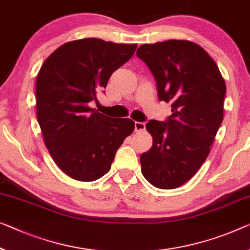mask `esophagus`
I'll return each instance as SVG.
<instances>
[{"label":"esophagus","instance_id":"1","mask_svg":"<svg viewBox=\"0 0 250 250\" xmlns=\"http://www.w3.org/2000/svg\"><path fill=\"white\" fill-rule=\"evenodd\" d=\"M145 129V123L144 122H135V130L136 132H141V130Z\"/></svg>","mask_w":250,"mask_h":250}]
</instances>
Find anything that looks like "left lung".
I'll use <instances>...</instances> for the list:
<instances>
[{
  "instance_id": "1",
  "label": "left lung",
  "mask_w": 250,
  "mask_h": 250,
  "mask_svg": "<svg viewBox=\"0 0 250 250\" xmlns=\"http://www.w3.org/2000/svg\"><path fill=\"white\" fill-rule=\"evenodd\" d=\"M136 56L156 82L160 101L172 102L165 122L149 121V151L141 155L142 173L159 189H175L197 173L224 120L226 83L212 58L186 40L142 44Z\"/></svg>"
}]
</instances>
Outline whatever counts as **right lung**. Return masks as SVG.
<instances>
[{
  "instance_id": "add662e5",
  "label": "right lung",
  "mask_w": 250,
  "mask_h": 250,
  "mask_svg": "<svg viewBox=\"0 0 250 250\" xmlns=\"http://www.w3.org/2000/svg\"><path fill=\"white\" fill-rule=\"evenodd\" d=\"M137 44L96 38L67 42L52 52L37 77V116L53 161L70 178L90 182L109 171L135 124L90 108L113 72L132 58Z\"/></svg>"
}]
</instances>
